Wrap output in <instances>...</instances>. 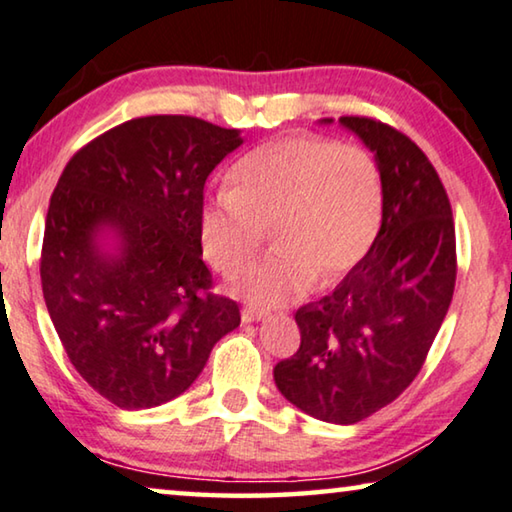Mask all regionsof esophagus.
Masks as SVG:
<instances>
[{"label": "esophagus", "mask_w": 512, "mask_h": 512, "mask_svg": "<svg viewBox=\"0 0 512 512\" xmlns=\"http://www.w3.org/2000/svg\"><path fill=\"white\" fill-rule=\"evenodd\" d=\"M240 316H242V322H258V320H263L267 316V311L254 309V306H245Z\"/></svg>", "instance_id": "esophagus-1"}]
</instances>
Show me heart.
<instances>
[{
  "label": "heart",
  "instance_id": "heart-1",
  "mask_svg": "<svg viewBox=\"0 0 512 512\" xmlns=\"http://www.w3.org/2000/svg\"><path fill=\"white\" fill-rule=\"evenodd\" d=\"M382 222L380 169L364 148L290 135L247 153L231 192L201 210L203 254L226 279L256 261L272 231L277 251L251 270L242 290L254 304L295 300L355 270Z\"/></svg>",
  "mask_w": 512,
  "mask_h": 512
}]
</instances>
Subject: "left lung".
I'll return each instance as SVG.
<instances>
[{"label":"left lung","mask_w":512,"mask_h":512,"mask_svg":"<svg viewBox=\"0 0 512 512\" xmlns=\"http://www.w3.org/2000/svg\"><path fill=\"white\" fill-rule=\"evenodd\" d=\"M338 121L375 153L382 226L334 293L297 309L300 348L274 366V382L302 412L350 426L419 375L453 300L458 256L451 201L426 153L382 121Z\"/></svg>","instance_id":"8db88e82"}]
</instances>
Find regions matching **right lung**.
Masks as SVG:
<instances>
[{"label": "right lung", "instance_id": "1", "mask_svg": "<svg viewBox=\"0 0 512 512\" xmlns=\"http://www.w3.org/2000/svg\"><path fill=\"white\" fill-rule=\"evenodd\" d=\"M238 130L157 114L102 132L70 157L54 187L41 249L43 297L70 364L121 410L176 398L240 306L212 293L201 210L210 171ZM112 228L120 254L95 238Z\"/></svg>", "mask_w": 512, "mask_h": 512}]
</instances>
